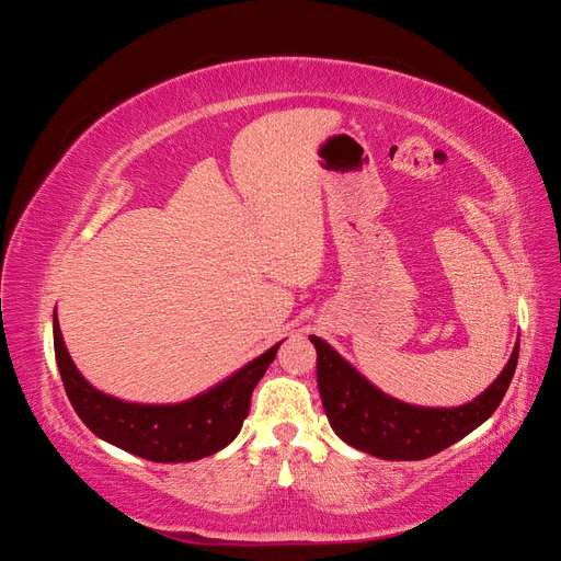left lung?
Returning a JSON list of instances; mask_svg holds the SVG:
<instances>
[{"label": "left lung", "instance_id": "8db88e82", "mask_svg": "<svg viewBox=\"0 0 561 561\" xmlns=\"http://www.w3.org/2000/svg\"><path fill=\"white\" fill-rule=\"evenodd\" d=\"M318 353V390L332 431L346 445L383 461H421L451 447L496 412L513 381L519 342L496 381L458 407H419L386 396L369 383L320 336H309Z\"/></svg>", "mask_w": 561, "mask_h": 561}]
</instances>
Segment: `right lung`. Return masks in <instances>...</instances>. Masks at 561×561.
Returning a JSON list of instances; mask_svg holds the SVG:
<instances>
[{
    "label": "right lung",
    "instance_id": "1",
    "mask_svg": "<svg viewBox=\"0 0 561 561\" xmlns=\"http://www.w3.org/2000/svg\"><path fill=\"white\" fill-rule=\"evenodd\" d=\"M283 342L257 355L206 393L178 404L126 402L93 388L72 363L54 316V348L65 393L89 431L105 443L154 463L198 461L225 449L250 412L254 386Z\"/></svg>",
    "mask_w": 561,
    "mask_h": 561
}]
</instances>
